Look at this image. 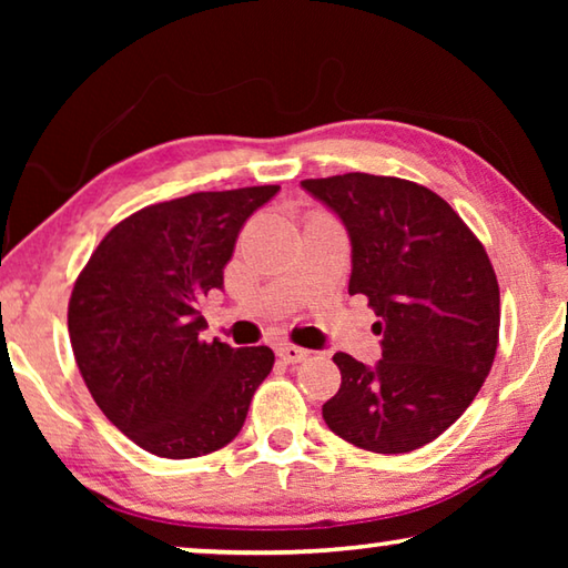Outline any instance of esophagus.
<instances>
[{"instance_id": "obj_1", "label": "esophagus", "mask_w": 568, "mask_h": 568, "mask_svg": "<svg viewBox=\"0 0 568 568\" xmlns=\"http://www.w3.org/2000/svg\"><path fill=\"white\" fill-rule=\"evenodd\" d=\"M277 355H281L285 363H301V361L307 358V351L301 348V345L281 343V345H277Z\"/></svg>"}]
</instances>
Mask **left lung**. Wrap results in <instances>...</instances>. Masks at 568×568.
I'll use <instances>...</instances> for the list:
<instances>
[{"label": "left lung", "instance_id": "1", "mask_svg": "<svg viewBox=\"0 0 568 568\" xmlns=\"http://www.w3.org/2000/svg\"><path fill=\"white\" fill-rule=\"evenodd\" d=\"M351 237V295L376 311L383 358L335 353L341 388L323 403L335 436L408 454L464 416L491 371L498 283L484 245L444 197L400 178L303 180Z\"/></svg>", "mask_w": 568, "mask_h": 568}]
</instances>
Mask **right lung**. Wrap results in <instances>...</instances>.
Returning a JSON list of instances; mask_svg holds the SVG:
<instances>
[{"label":"right lung","instance_id":"1","mask_svg":"<svg viewBox=\"0 0 568 568\" xmlns=\"http://www.w3.org/2000/svg\"><path fill=\"white\" fill-rule=\"evenodd\" d=\"M277 190L150 205L114 225L77 277L67 311L77 368L112 426L150 454L195 458L227 446L273 371L267 345L200 341V305L223 287L245 220Z\"/></svg>","mask_w":568,"mask_h":568}]
</instances>
